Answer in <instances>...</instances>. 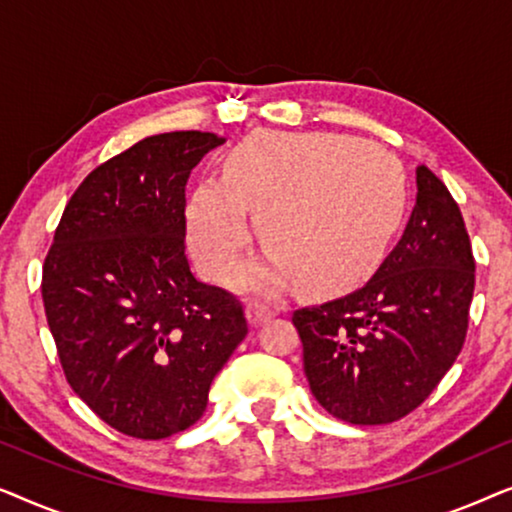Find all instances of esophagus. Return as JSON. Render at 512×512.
<instances>
[{
	"label": "esophagus",
	"mask_w": 512,
	"mask_h": 512,
	"mask_svg": "<svg viewBox=\"0 0 512 512\" xmlns=\"http://www.w3.org/2000/svg\"><path fill=\"white\" fill-rule=\"evenodd\" d=\"M272 317H275V310H272V307H268V305H261V303H249L247 305V319H249L251 326H261Z\"/></svg>",
	"instance_id": "esophagus-1"
}]
</instances>
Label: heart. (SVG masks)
I'll list each match as a JSON object with an SVG mask.
<instances>
[{
  "instance_id": "b5f03b06",
  "label": "heart",
  "mask_w": 512,
  "mask_h": 512,
  "mask_svg": "<svg viewBox=\"0 0 512 512\" xmlns=\"http://www.w3.org/2000/svg\"><path fill=\"white\" fill-rule=\"evenodd\" d=\"M408 181L380 144L328 132H263L228 153L221 179H202L188 200L195 263L212 279L233 272L249 242L247 212L270 254L235 282L277 291L296 279L314 296L368 282L401 228Z\"/></svg>"
}]
</instances>
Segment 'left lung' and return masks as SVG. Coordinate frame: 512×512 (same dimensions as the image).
Masks as SVG:
<instances>
[{"label":"left lung","mask_w":512,"mask_h":512,"mask_svg":"<svg viewBox=\"0 0 512 512\" xmlns=\"http://www.w3.org/2000/svg\"><path fill=\"white\" fill-rule=\"evenodd\" d=\"M394 251L345 298L293 312L317 401L349 424H389L452 368L468 328L475 261L464 216L426 165Z\"/></svg>","instance_id":"8db88e82"}]
</instances>
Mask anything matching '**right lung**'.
I'll return each mask as SVG.
<instances>
[{
  "mask_svg": "<svg viewBox=\"0 0 512 512\" xmlns=\"http://www.w3.org/2000/svg\"><path fill=\"white\" fill-rule=\"evenodd\" d=\"M223 142L163 132L95 167L46 256L41 296L69 387L125 436L160 440L198 422L247 335L242 305L186 258L188 174Z\"/></svg>",
  "mask_w": 512,
  "mask_h": 512,
  "instance_id": "obj_1",
  "label": "right lung"
}]
</instances>
